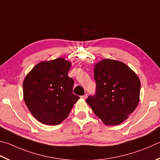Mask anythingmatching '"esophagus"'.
<instances>
[{
    "label": "esophagus",
    "mask_w": 160,
    "mask_h": 160,
    "mask_svg": "<svg viewBox=\"0 0 160 160\" xmlns=\"http://www.w3.org/2000/svg\"><path fill=\"white\" fill-rule=\"evenodd\" d=\"M81 98H82V99H86L87 98H88V94H85V95H83V96H81Z\"/></svg>",
    "instance_id": "obj_1"
}]
</instances>
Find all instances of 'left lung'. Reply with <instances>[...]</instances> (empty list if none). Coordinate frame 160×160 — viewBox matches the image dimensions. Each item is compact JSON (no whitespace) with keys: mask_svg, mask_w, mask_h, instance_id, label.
Masks as SVG:
<instances>
[{"mask_svg":"<svg viewBox=\"0 0 160 160\" xmlns=\"http://www.w3.org/2000/svg\"><path fill=\"white\" fill-rule=\"evenodd\" d=\"M96 95L86 100L106 125L122 123L137 107L141 82L138 75L120 61L104 59L95 63Z\"/></svg>","mask_w":160,"mask_h":160,"instance_id":"obj_1","label":"left lung"}]
</instances>
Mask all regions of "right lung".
<instances>
[{
    "mask_svg": "<svg viewBox=\"0 0 160 160\" xmlns=\"http://www.w3.org/2000/svg\"><path fill=\"white\" fill-rule=\"evenodd\" d=\"M71 63L63 58L38 63L23 82L24 100L32 115L47 125H57L68 117L80 97L72 94L74 80L68 72Z\"/></svg>",
    "mask_w": 160,
    "mask_h": 160,
    "instance_id": "add662e5",
    "label": "right lung"
}]
</instances>
